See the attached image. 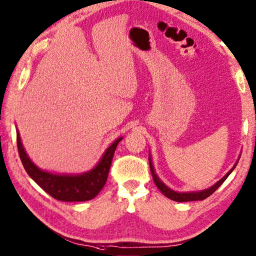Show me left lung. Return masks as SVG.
Returning a JSON list of instances; mask_svg holds the SVG:
<instances>
[{
	"mask_svg": "<svg viewBox=\"0 0 256 256\" xmlns=\"http://www.w3.org/2000/svg\"><path fill=\"white\" fill-rule=\"evenodd\" d=\"M238 163V160H237ZM237 163L234 165V168L230 170V171L226 174L222 178L221 180H218L216 184H213L212 186H210L208 189H205V190H200V192H174V190L170 189L168 186L164 184L163 182H162L160 180V178L157 176V174L155 173V170H154V166H152V158H150V155H149V165H150V171H152V179H154V182H155V184L157 186V188L160 190V192L164 194V196H166L168 198H170V200H176V202H192V200H205V198H208V196H210L220 186L223 182L226 181V178H228L230 176V173L234 171V168H236Z\"/></svg>",
	"mask_w": 256,
	"mask_h": 256,
	"instance_id": "obj_1",
	"label": "left lung"
}]
</instances>
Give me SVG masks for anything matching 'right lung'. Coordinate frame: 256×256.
<instances>
[{"label":"right lung","instance_id":"add662e5","mask_svg":"<svg viewBox=\"0 0 256 256\" xmlns=\"http://www.w3.org/2000/svg\"><path fill=\"white\" fill-rule=\"evenodd\" d=\"M123 138H118L109 146L99 163L91 171L82 174H54L38 168L22 147L19 132L17 131V146L22 163L26 172L44 192L54 200L62 202H86L94 198L106 184L109 168L117 144Z\"/></svg>","mask_w":256,"mask_h":256}]
</instances>
